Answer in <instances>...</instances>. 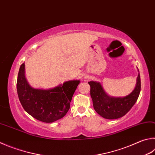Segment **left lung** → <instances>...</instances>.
Wrapping results in <instances>:
<instances>
[{
	"instance_id": "1",
	"label": "left lung",
	"mask_w": 155,
	"mask_h": 155,
	"mask_svg": "<svg viewBox=\"0 0 155 155\" xmlns=\"http://www.w3.org/2000/svg\"><path fill=\"white\" fill-rule=\"evenodd\" d=\"M88 83L91 87L90 95L95 110L106 119H117L127 113L136 102L141 89L140 73L134 91L125 97L110 96L99 82L92 81Z\"/></svg>"
}]
</instances>
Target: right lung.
I'll return each mask as SVG.
<instances>
[{
    "label": "right lung",
    "mask_w": 155,
    "mask_h": 155,
    "mask_svg": "<svg viewBox=\"0 0 155 155\" xmlns=\"http://www.w3.org/2000/svg\"><path fill=\"white\" fill-rule=\"evenodd\" d=\"M79 83V80H72L53 88H34L25 77V64L23 63L19 70L17 91L21 104L28 113L40 121L51 123L66 114Z\"/></svg>",
    "instance_id": "right-lung-1"
}]
</instances>
